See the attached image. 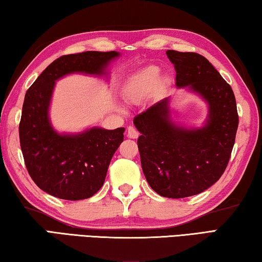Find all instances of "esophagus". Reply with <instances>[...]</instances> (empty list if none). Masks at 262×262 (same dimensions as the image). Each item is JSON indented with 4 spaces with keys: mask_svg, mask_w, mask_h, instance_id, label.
Listing matches in <instances>:
<instances>
[{
    "mask_svg": "<svg viewBox=\"0 0 262 262\" xmlns=\"http://www.w3.org/2000/svg\"><path fill=\"white\" fill-rule=\"evenodd\" d=\"M127 137H128V138L136 139V138H138V137H139V132L135 126H128L127 127Z\"/></svg>",
    "mask_w": 262,
    "mask_h": 262,
    "instance_id": "34e87169",
    "label": "esophagus"
}]
</instances>
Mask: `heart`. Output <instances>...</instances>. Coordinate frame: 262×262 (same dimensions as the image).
<instances>
[{
	"mask_svg": "<svg viewBox=\"0 0 262 262\" xmlns=\"http://www.w3.org/2000/svg\"><path fill=\"white\" fill-rule=\"evenodd\" d=\"M160 82V70L157 66H148L132 78L125 89V97L131 102H139L152 93Z\"/></svg>",
	"mask_w": 262,
	"mask_h": 262,
	"instance_id": "obj_1",
	"label": "heart"
}]
</instances>
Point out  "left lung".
Returning a JSON list of instances; mask_svg holds the SVG:
<instances>
[{
  "label": "left lung",
  "instance_id": "obj_1",
  "mask_svg": "<svg viewBox=\"0 0 262 262\" xmlns=\"http://www.w3.org/2000/svg\"><path fill=\"white\" fill-rule=\"evenodd\" d=\"M177 72V85L199 93L209 103L202 128L187 130L169 118L168 98L137 115L141 168L152 189L168 199H183L207 190L224 173L239 124L232 88L203 55L166 52Z\"/></svg>",
  "mask_w": 262,
  "mask_h": 262
}]
</instances>
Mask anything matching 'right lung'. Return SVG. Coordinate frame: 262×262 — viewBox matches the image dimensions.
Returning <instances> with one entry per match:
<instances>
[{
  "label": "right lung",
  "instance_id": "right-lung-1",
  "mask_svg": "<svg viewBox=\"0 0 262 262\" xmlns=\"http://www.w3.org/2000/svg\"><path fill=\"white\" fill-rule=\"evenodd\" d=\"M119 53L87 52L55 59L25 94L19 122V141L25 166L33 182L61 200L89 199L101 189L116 149L124 140V127H93L80 135H59L49 121L55 80L70 73L104 74Z\"/></svg>",
  "mask_w": 262,
  "mask_h": 262
}]
</instances>
